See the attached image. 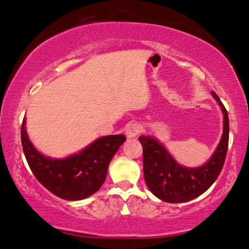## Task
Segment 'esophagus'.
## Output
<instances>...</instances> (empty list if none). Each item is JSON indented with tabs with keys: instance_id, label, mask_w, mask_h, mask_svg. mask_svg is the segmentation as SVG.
<instances>
[{
	"instance_id": "1",
	"label": "esophagus",
	"mask_w": 249,
	"mask_h": 249,
	"mask_svg": "<svg viewBox=\"0 0 249 249\" xmlns=\"http://www.w3.org/2000/svg\"><path fill=\"white\" fill-rule=\"evenodd\" d=\"M140 132H142V125L137 124V123L127 124L126 128H125V133H126L127 138H136Z\"/></svg>"
}]
</instances>
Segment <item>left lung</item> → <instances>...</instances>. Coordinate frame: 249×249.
I'll return each instance as SVG.
<instances>
[{"mask_svg": "<svg viewBox=\"0 0 249 249\" xmlns=\"http://www.w3.org/2000/svg\"><path fill=\"white\" fill-rule=\"evenodd\" d=\"M224 116V130L217 148L203 166L191 168L179 164L157 138L139 137L143 151V176L148 189L167 203L196 198L213 184L223 169L229 147V115L215 92H211Z\"/></svg>", "mask_w": 249, "mask_h": 249, "instance_id": "obj_1", "label": "left lung"}]
</instances>
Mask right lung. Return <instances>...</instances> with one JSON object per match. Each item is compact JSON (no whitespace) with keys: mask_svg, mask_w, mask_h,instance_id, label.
<instances>
[{"mask_svg":"<svg viewBox=\"0 0 249 249\" xmlns=\"http://www.w3.org/2000/svg\"><path fill=\"white\" fill-rule=\"evenodd\" d=\"M22 146L30 169L41 184L55 196L80 200L95 194L107 178L110 161L126 138L123 134L104 136L86 148L64 159L45 157L30 142L22 124Z\"/></svg>","mask_w":249,"mask_h":249,"instance_id":"obj_1","label":"right lung"}]
</instances>
